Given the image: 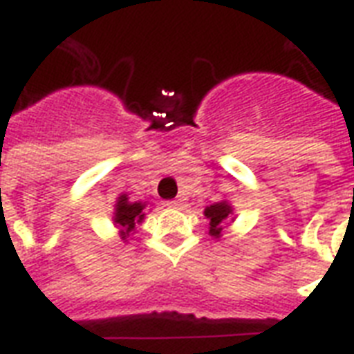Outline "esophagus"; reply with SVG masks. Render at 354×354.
Returning a JSON list of instances; mask_svg holds the SVG:
<instances>
[{
	"label": "esophagus",
	"instance_id": "34e87169",
	"mask_svg": "<svg viewBox=\"0 0 354 354\" xmlns=\"http://www.w3.org/2000/svg\"><path fill=\"white\" fill-rule=\"evenodd\" d=\"M169 207H180L182 205V200H171V202H167Z\"/></svg>",
	"mask_w": 354,
	"mask_h": 354
}]
</instances>
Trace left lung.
Wrapping results in <instances>:
<instances>
[{
    "instance_id": "1",
    "label": "left lung",
    "mask_w": 354,
    "mask_h": 354,
    "mask_svg": "<svg viewBox=\"0 0 354 354\" xmlns=\"http://www.w3.org/2000/svg\"><path fill=\"white\" fill-rule=\"evenodd\" d=\"M232 213V207L226 204V202H218L215 205H209V207H205L204 215L209 218V233L213 236H218L222 232V221H226L227 215Z\"/></svg>"
}]
</instances>
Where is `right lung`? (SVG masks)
Here are the masks:
<instances>
[{
  "instance_id": "obj_1",
  "label": "right lung",
  "mask_w": 354,
  "mask_h": 354,
  "mask_svg": "<svg viewBox=\"0 0 354 354\" xmlns=\"http://www.w3.org/2000/svg\"><path fill=\"white\" fill-rule=\"evenodd\" d=\"M143 207L145 204H139V202H128L127 194L119 196V202L115 205V222L122 230V235L132 232L136 224L143 221Z\"/></svg>"
}]
</instances>
